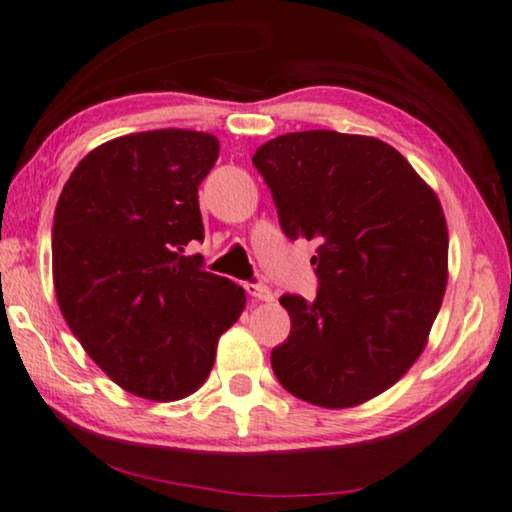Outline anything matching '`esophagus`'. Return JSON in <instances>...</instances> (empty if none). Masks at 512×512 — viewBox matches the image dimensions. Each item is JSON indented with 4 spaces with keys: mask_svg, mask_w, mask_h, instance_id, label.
Instances as JSON below:
<instances>
[{
    "mask_svg": "<svg viewBox=\"0 0 512 512\" xmlns=\"http://www.w3.org/2000/svg\"><path fill=\"white\" fill-rule=\"evenodd\" d=\"M246 291L253 300H262V303H269V300H273V291L266 285H259V282H248Z\"/></svg>",
    "mask_w": 512,
    "mask_h": 512,
    "instance_id": "1",
    "label": "esophagus"
}]
</instances>
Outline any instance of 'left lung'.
Returning a JSON list of instances; mask_svg holds the SVG:
<instances>
[{"mask_svg": "<svg viewBox=\"0 0 512 512\" xmlns=\"http://www.w3.org/2000/svg\"><path fill=\"white\" fill-rule=\"evenodd\" d=\"M253 164L287 237L319 243L316 298H280L291 332L273 348V373L321 408L367 403L417 362L440 312L449 278L440 200L373 136L282 134L257 148Z\"/></svg>", "mask_w": 512, "mask_h": 512, "instance_id": "left-lung-1", "label": "left lung"}]
</instances>
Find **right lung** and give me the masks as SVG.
<instances>
[{
    "instance_id": "obj_1",
    "label": "right lung",
    "mask_w": 512,
    "mask_h": 512,
    "mask_svg": "<svg viewBox=\"0 0 512 512\" xmlns=\"http://www.w3.org/2000/svg\"><path fill=\"white\" fill-rule=\"evenodd\" d=\"M218 139L154 129L97 145L56 202L52 273L63 319L113 383L177 401L205 383L243 287L184 248L205 237L198 186Z\"/></svg>"
}]
</instances>
